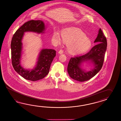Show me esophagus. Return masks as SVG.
Listing matches in <instances>:
<instances>
[{
	"label": "esophagus",
	"mask_w": 121,
	"mask_h": 121,
	"mask_svg": "<svg viewBox=\"0 0 121 121\" xmlns=\"http://www.w3.org/2000/svg\"><path fill=\"white\" fill-rule=\"evenodd\" d=\"M64 53V51L62 50H60L59 52H58L59 54H62V53Z\"/></svg>",
	"instance_id": "obj_1"
}]
</instances>
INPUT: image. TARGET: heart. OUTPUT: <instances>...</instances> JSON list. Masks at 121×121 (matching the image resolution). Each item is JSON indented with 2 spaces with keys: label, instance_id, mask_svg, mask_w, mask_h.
<instances>
[{
  "label": "heart",
  "instance_id": "heart-1",
  "mask_svg": "<svg viewBox=\"0 0 121 121\" xmlns=\"http://www.w3.org/2000/svg\"><path fill=\"white\" fill-rule=\"evenodd\" d=\"M63 41L67 44L69 53L78 54L89 50L92 45L91 41L83 31L75 28H69L64 29L61 32ZM53 38L57 43L61 42L60 35L58 31H55Z\"/></svg>",
  "mask_w": 121,
  "mask_h": 121
}]
</instances>
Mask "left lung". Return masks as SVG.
Masks as SVG:
<instances>
[{
  "label": "left lung",
  "instance_id": "left-lung-1",
  "mask_svg": "<svg viewBox=\"0 0 121 121\" xmlns=\"http://www.w3.org/2000/svg\"><path fill=\"white\" fill-rule=\"evenodd\" d=\"M94 43L97 44L89 52L82 56L71 58L67 70L68 74L72 78L79 82L89 80L101 70L107 47V39L101 28H99ZM85 61L92 62L94 65V68L88 72L82 69L80 65L82 62Z\"/></svg>",
  "mask_w": 121,
  "mask_h": 121
}]
</instances>
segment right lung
<instances>
[{"instance_id":"obj_1","label":"right lung","mask_w":121,"mask_h":121,"mask_svg":"<svg viewBox=\"0 0 121 121\" xmlns=\"http://www.w3.org/2000/svg\"><path fill=\"white\" fill-rule=\"evenodd\" d=\"M45 28L44 23L41 20L29 21L17 30L12 39L11 50L13 67L19 74L28 80L35 81L45 77L49 73L50 65L56 56L55 50L43 49L39 53L34 69L31 70L25 69L21 65L22 41L24 33L32 31L39 34L43 33Z\"/></svg>"}]
</instances>
